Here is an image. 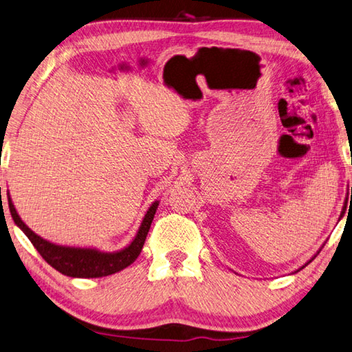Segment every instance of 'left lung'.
<instances>
[{"label": "left lung", "mask_w": 352, "mask_h": 352, "mask_svg": "<svg viewBox=\"0 0 352 352\" xmlns=\"http://www.w3.org/2000/svg\"><path fill=\"white\" fill-rule=\"evenodd\" d=\"M342 217H343V212H342V213H340V218H342ZM323 245H325V244H322V247H323ZM322 247H320V249H319V250H318V253H316V254H314V256H313V258H311V259H309V261H307V263H305V264H304V265H302V267H300V268H298V270H296V272H294V273H298V272H300V270H302V268H304V267H307V265H308V264H309V263H311V261H313V259H314V258H316V256H318V254H319V252H320V250H322Z\"/></svg>", "instance_id": "8db88e82"}]
</instances>
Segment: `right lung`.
<instances>
[{
	"instance_id": "add662e5",
	"label": "right lung",
	"mask_w": 352,
	"mask_h": 352,
	"mask_svg": "<svg viewBox=\"0 0 352 352\" xmlns=\"http://www.w3.org/2000/svg\"><path fill=\"white\" fill-rule=\"evenodd\" d=\"M7 199H9V209L13 221L30 239L34 249L53 268H56L59 273L70 278H103L120 272L133 264L143 249L144 239L148 236L151 223L154 219L158 203H160L154 201L149 206L134 239L126 247L117 252H102L99 249H93V247L59 245L41 238L21 219L9 194H7Z\"/></svg>"
}]
</instances>
